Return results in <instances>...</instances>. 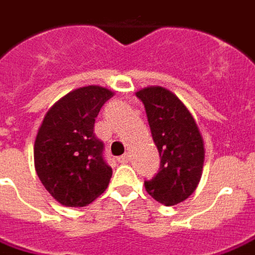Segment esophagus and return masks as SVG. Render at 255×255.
Listing matches in <instances>:
<instances>
[{
    "label": "esophagus",
    "mask_w": 255,
    "mask_h": 255,
    "mask_svg": "<svg viewBox=\"0 0 255 255\" xmlns=\"http://www.w3.org/2000/svg\"><path fill=\"white\" fill-rule=\"evenodd\" d=\"M119 162L120 163H128V162H129V155H128V154L121 155V156L119 158Z\"/></svg>",
    "instance_id": "esophagus-1"
}]
</instances>
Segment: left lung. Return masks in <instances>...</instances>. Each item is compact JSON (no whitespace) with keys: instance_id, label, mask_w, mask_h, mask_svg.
Wrapping results in <instances>:
<instances>
[{"instance_id":"8db88e82","label":"left lung","mask_w":255,"mask_h":255,"mask_svg":"<svg viewBox=\"0 0 255 255\" xmlns=\"http://www.w3.org/2000/svg\"><path fill=\"white\" fill-rule=\"evenodd\" d=\"M161 156L159 172L145 180V190L165 206H173L196 190L205 163V142L196 120L171 90L161 86L135 93Z\"/></svg>"}]
</instances>
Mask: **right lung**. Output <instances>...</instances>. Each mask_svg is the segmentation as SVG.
Masks as SVG:
<instances>
[{
	"label": "right lung",
	"mask_w": 255,
	"mask_h": 255,
	"mask_svg": "<svg viewBox=\"0 0 255 255\" xmlns=\"http://www.w3.org/2000/svg\"><path fill=\"white\" fill-rule=\"evenodd\" d=\"M113 94L101 86L79 87L43 117L33 145L35 169L50 196L63 206H87L110 183L113 169L103 158L94 121Z\"/></svg>",
	"instance_id": "add662e5"
}]
</instances>
